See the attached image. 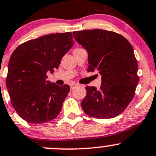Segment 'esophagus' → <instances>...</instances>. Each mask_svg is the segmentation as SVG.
Returning a JSON list of instances; mask_svg holds the SVG:
<instances>
[{"label": "esophagus", "mask_w": 156, "mask_h": 156, "mask_svg": "<svg viewBox=\"0 0 156 156\" xmlns=\"http://www.w3.org/2000/svg\"><path fill=\"white\" fill-rule=\"evenodd\" d=\"M76 85H77V84H75V83H73V84H71V85H70V90H73V89L75 88V87L76 86Z\"/></svg>", "instance_id": "1"}]
</instances>
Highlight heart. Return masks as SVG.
Here are the masks:
<instances>
[{
	"label": "heart",
	"instance_id": "heart-1",
	"mask_svg": "<svg viewBox=\"0 0 156 156\" xmlns=\"http://www.w3.org/2000/svg\"><path fill=\"white\" fill-rule=\"evenodd\" d=\"M77 49H79V48H77Z\"/></svg>",
	"mask_w": 156,
	"mask_h": 156
}]
</instances>
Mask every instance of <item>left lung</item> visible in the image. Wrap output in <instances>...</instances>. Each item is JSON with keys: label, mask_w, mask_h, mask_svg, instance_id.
Instances as JSON below:
<instances>
[{"label": "left lung", "mask_w": 156, "mask_h": 156, "mask_svg": "<svg viewBox=\"0 0 156 156\" xmlns=\"http://www.w3.org/2000/svg\"><path fill=\"white\" fill-rule=\"evenodd\" d=\"M73 33L88 53L87 70H98L102 80L99 90L86 87L82 109L96 119L118 116L134 98L139 81L138 64L130 43L116 32L98 29Z\"/></svg>", "instance_id": "left-lung-1"}]
</instances>
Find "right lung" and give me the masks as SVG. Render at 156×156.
Here are the masks:
<instances>
[{
    "mask_svg": "<svg viewBox=\"0 0 156 156\" xmlns=\"http://www.w3.org/2000/svg\"><path fill=\"white\" fill-rule=\"evenodd\" d=\"M73 43L71 32L50 34L23 43L12 54L6 88L12 107L27 122L43 124L59 114L70 87L47 81V73L58 68Z\"/></svg>",
    "mask_w": 156,
    "mask_h": 156,
    "instance_id": "1",
    "label": "right lung"
}]
</instances>
